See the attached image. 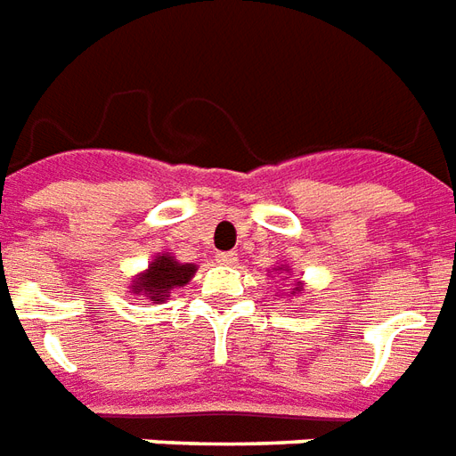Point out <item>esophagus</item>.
<instances>
[{"label": "esophagus", "instance_id": "34e87169", "mask_svg": "<svg viewBox=\"0 0 456 456\" xmlns=\"http://www.w3.org/2000/svg\"><path fill=\"white\" fill-rule=\"evenodd\" d=\"M215 261H217L219 265H234V263H237V254H234V251H224V254L215 256Z\"/></svg>", "mask_w": 456, "mask_h": 456}]
</instances>
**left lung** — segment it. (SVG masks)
Listing matches in <instances>:
<instances>
[{
  "instance_id": "1",
  "label": "left lung",
  "mask_w": 456,
  "mask_h": 456,
  "mask_svg": "<svg viewBox=\"0 0 456 456\" xmlns=\"http://www.w3.org/2000/svg\"><path fill=\"white\" fill-rule=\"evenodd\" d=\"M285 271H288V265H285ZM295 292H299V288H295Z\"/></svg>"
}]
</instances>
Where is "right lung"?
Here are the masks:
<instances>
[{
	"label": "right lung",
	"instance_id": "1",
	"mask_svg": "<svg viewBox=\"0 0 456 456\" xmlns=\"http://www.w3.org/2000/svg\"><path fill=\"white\" fill-rule=\"evenodd\" d=\"M193 263H178L174 256L161 254L150 263L147 271L140 273L133 280V288L130 289H133L134 295H142L159 305V302H164L171 295V289L188 285L191 278H193Z\"/></svg>",
	"mask_w": 456,
	"mask_h": 456
}]
</instances>
